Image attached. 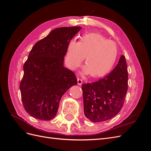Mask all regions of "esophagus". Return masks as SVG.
I'll use <instances>...</instances> for the list:
<instances>
[{"label": "esophagus", "instance_id": "34e87169", "mask_svg": "<svg viewBox=\"0 0 151 151\" xmlns=\"http://www.w3.org/2000/svg\"><path fill=\"white\" fill-rule=\"evenodd\" d=\"M83 81L82 79H79V78H77V84H78V85H82V84H83Z\"/></svg>", "mask_w": 151, "mask_h": 151}]
</instances>
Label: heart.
<instances>
[{
    "instance_id": "heart-1",
    "label": "heart",
    "mask_w": 151,
    "mask_h": 151,
    "mask_svg": "<svg viewBox=\"0 0 151 151\" xmlns=\"http://www.w3.org/2000/svg\"><path fill=\"white\" fill-rule=\"evenodd\" d=\"M83 72L94 78L103 77L111 71L118 57L116 45L98 33L83 35L79 42L71 40L66 48L65 61L76 70L84 60Z\"/></svg>"
}]
</instances>
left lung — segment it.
I'll list each match as a JSON object with an SVG mask.
<instances>
[{"label":"left lung","instance_id":"1","mask_svg":"<svg viewBox=\"0 0 151 151\" xmlns=\"http://www.w3.org/2000/svg\"><path fill=\"white\" fill-rule=\"evenodd\" d=\"M84 113L93 122L108 120L116 116L124 104L128 89L125 57L121 55L115 68L106 77L82 86Z\"/></svg>","mask_w":151,"mask_h":151}]
</instances>
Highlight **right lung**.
<instances>
[{
    "label": "right lung",
    "instance_id": "right-lung-1",
    "mask_svg": "<svg viewBox=\"0 0 151 151\" xmlns=\"http://www.w3.org/2000/svg\"><path fill=\"white\" fill-rule=\"evenodd\" d=\"M81 28L55 29L30 51L19 88L25 110L33 117L52 120L57 115L62 96L77 84L74 73L63 66V57L68 43Z\"/></svg>",
    "mask_w": 151,
    "mask_h": 151
}]
</instances>
